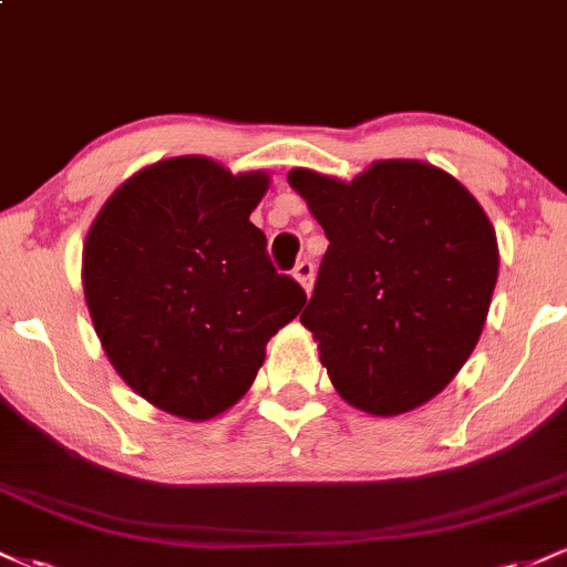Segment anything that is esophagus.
<instances>
[{"label": "esophagus", "mask_w": 567, "mask_h": 567, "mask_svg": "<svg viewBox=\"0 0 567 567\" xmlns=\"http://www.w3.org/2000/svg\"><path fill=\"white\" fill-rule=\"evenodd\" d=\"M292 277H296L298 282L303 285V290L309 292L311 282H315V264H311L309 258H303V261H298L296 269H292Z\"/></svg>", "instance_id": "obj_1"}]
</instances>
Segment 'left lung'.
Wrapping results in <instances>:
<instances>
[{
    "mask_svg": "<svg viewBox=\"0 0 567 567\" xmlns=\"http://www.w3.org/2000/svg\"><path fill=\"white\" fill-rule=\"evenodd\" d=\"M290 186L330 239L301 322L349 405L400 415L470 360L498 279L491 220L453 175L415 159L354 181L298 167Z\"/></svg>",
    "mask_w": 567,
    "mask_h": 567,
    "instance_id": "obj_1",
    "label": "left lung"
}]
</instances>
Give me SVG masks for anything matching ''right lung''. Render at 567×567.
Instances as JSON below:
<instances>
[{
  "label": "right lung",
  "mask_w": 567,
  "mask_h": 567,
  "mask_svg": "<svg viewBox=\"0 0 567 567\" xmlns=\"http://www.w3.org/2000/svg\"><path fill=\"white\" fill-rule=\"evenodd\" d=\"M266 186V173L231 175L207 157L157 162L116 188L84 243V298L109 360L181 419L231 408L306 303L250 224Z\"/></svg>",
  "instance_id": "add662e5"
}]
</instances>
